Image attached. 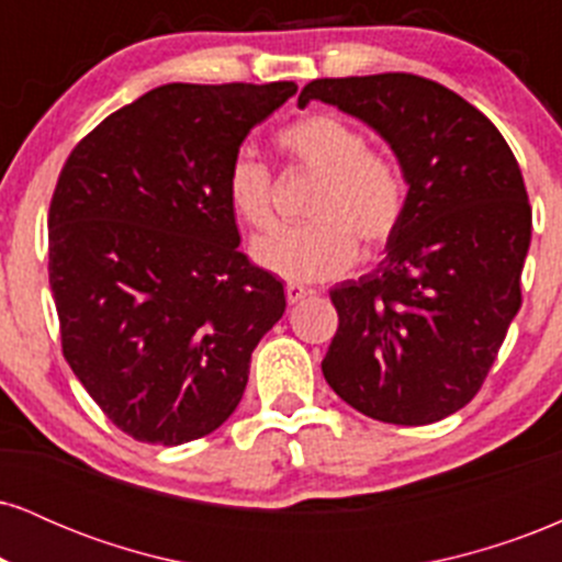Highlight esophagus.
<instances>
[{"label":"esophagus","mask_w":562,"mask_h":562,"mask_svg":"<svg viewBox=\"0 0 562 562\" xmlns=\"http://www.w3.org/2000/svg\"><path fill=\"white\" fill-rule=\"evenodd\" d=\"M285 295H288V301L290 303H299V301H303L308 295V290L303 288V285H295V282H288V288H285Z\"/></svg>","instance_id":"1"}]
</instances>
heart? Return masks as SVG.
Returning <instances> with one entry per match:
<instances>
[{"label": "heart", "mask_w": 562, "mask_h": 562, "mask_svg": "<svg viewBox=\"0 0 562 562\" xmlns=\"http://www.w3.org/2000/svg\"><path fill=\"white\" fill-rule=\"evenodd\" d=\"M277 145L299 169L319 177L306 200L308 222L256 237L250 256L261 269L290 282H322L378 254L396 235L406 209L398 164L370 150L367 134L333 113L303 115L277 134ZM229 209L254 229L272 224V173L250 150L232 158L224 179Z\"/></svg>", "instance_id": "1"}]
</instances>
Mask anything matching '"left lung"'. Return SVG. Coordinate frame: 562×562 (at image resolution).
I'll return each mask as SVG.
<instances>
[{
  "label": "left lung",
  "instance_id": "1",
  "mask_svg": "<svg viewBox=\"0 0 562 562\" xmlns=\"http://www.w3.org/2000/svg\"><path fill=\"white\" fill-rule=\"evenodd\" d=\"M308 100L380 134L409 187L385 259L330 290L322 372L372 420H443L479 393L520 308L531 205L518 160L479 108L423 76L317 79Z\"/></svg>",
  "mask_w": 562,
  "mask_h": 562
}]
</instances>
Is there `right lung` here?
Listing matches in <instances>:
<instances>
[{
    "instance_id": "obj_1",
    "label": "right lung",
    "mask_w": 562,
    "mask_h": 562,
    "mask_svg": "<svg viewBox=\"0 0 562 562\" xmlns=\"http://www.w3.org/2000/svg\"><path fill=\"white\" fill-rule=\"evenodd\" d=\"M295 92L293 81L164 83L63 166L47 222L63 353L137 441L214 434L285 312L282 282L237 250L224 179L250 128Z\"/></svg>"
}]
</instances>
